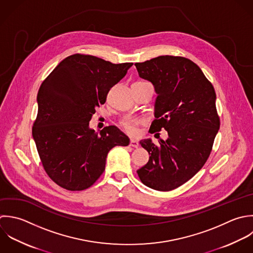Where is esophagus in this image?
<instances>
[{
    "label": "esophagus",
    "instance_id": "esophagus-1",
    "mask_svg": "<svg viewBox=\"0 0 253 253\" xmlns=\"http://www.w3.org/2000/svg\"><path fill=\"white\" fill-rule=\"evenodd\" d=\"M131 147H133V148H138L139 147V142L138 141H136V140H131L130 141V144H129Z\"/></svg>",
    "mask_w": 253,
    "mask_h": 253
}]
</instances>
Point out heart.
<instances>
[{
    "instance_id": "1",
    "label": "heart",
    "mask_w": 253,
    "mask_h": 253,
    "mask_svg": "<svg viewBox=\"0 0 253 253\" xmlns=\"http://www.w3.org/2000/svg\"><path fill=\"white\" fill-rule=\"evenodd\" d=\"M143 123L141 118H137L134 116H125L121 120L122 128L130 135H136L138 133V126Z\"/></svg>"
}]
</instances>
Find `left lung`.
Wrapping results in <instances>:
<instances>
[{"label":"left lung","mask_w":253,"mask_h":253,"mask_svg":"<svg viewBox=\"0 0 253 253\" xmlns=\"http://www.w3.org/2000/svg\"><path fill=\"white\" fill-rule=\"evenodd\" d=\"M135 66L158 93L150 132L166 129L169 135L159 144L140 142L150 159L137 173L146 186L170 191L192 178L211 154L220 129L216 92L201 69L184 57L159 56Z\"/></svg>","instance_id":"1"}]
</instances>
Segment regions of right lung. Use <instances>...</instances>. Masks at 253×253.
<instances>
[{
	"mask_svg": "<svg viewBox=\"0 0 253 253\" xmlns=\"http://www.w3.org/2000/svg\"><path fill=\"white\" fill-rule=\"evenodd\" d=\"M132 65L74 54L41 84L32 137L46 173L59 186L71 191L90 187L104 171L108 152L129 145V138L116 126L104 127L98 134L88 124Z\"/></svg>",
	"mask_w": 253,
	"mask_h": 253,
	"instance_id": "1",
	"label": "right lung"
}]
</instances>
